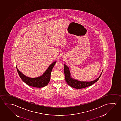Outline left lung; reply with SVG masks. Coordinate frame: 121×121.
<instances>
[{
    "instance_id": "left-lung-1",
    "label": "left lung",
    "mask_w": 121,
    "mask_h": 121,
    "mask_svg": "<svg viewBox=\"0 0 121 121\" xmlns=\"http://www.w3.org/2000/svg\"><path fill=\"white\" fill-rule=\"evenodd\" d=\"M64 73H65V77L66 81L69 86H71V87H73L74 88H76V89L83 88L85 87H87L92 85L93 84L95 83V82H96L98 80H99L102 73V72L101 73V74H100V76L98 78L92 81H89V82L80 81L79 80H75L74 79L72 78L71 76L69 70V67H68L67 65H65V64H64Z\"/></svg>"
}]
</instances>
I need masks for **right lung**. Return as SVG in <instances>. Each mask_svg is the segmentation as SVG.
<instances>
[{"label":"right lung","mask_w":121,"mask_h":121,"mask_svg":"<svg viewBox=\"0 0 121 121\" xmlns=\"http://www.w3.org/2000/svg\"><path fill=\"white\" fill-rule=\"evenodd\" d=\"M56 62V61H54L51 64L47 70L41 76L35 78H31L25 76L19 70L17 66L16 68L21 79L26 84L33 87L40 88L46 86L50 81L51 72Z\"/></svg>","instance_id":"add662e5"}]
</instances>
